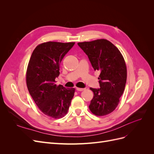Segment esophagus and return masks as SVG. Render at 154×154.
I'll return each instance as SVG.
<instances>
[{"mask_svg":"<svg viewBox=\"0 0 154 154\" xmlns=\"http://www.w3.org/2000/svg\"><path fill=\"white\" fill-rule=\"evenodd\" d=\"M84 89L85 88H76V90L78 91H83Z\"/></svg>","mask_w":154,"mask_h":154,"instance_id":"34e87169","label":"esophagus"}]
</instances>
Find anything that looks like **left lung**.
Instances as JSON below:
<instances>
[{"label": "left lung", "instance_id": "1", "mask_svg": "<svg viewBox=\"0 0 154 154\" xmlns=\"http://www.w3.org/2000/svg\"><path fill=\"white\" fill-rule=\"evenodd\" d=\"M78 45L87 55L94 71L100 72V88H90L94 97L89 109L98 116L109 114L117 107L127 82V67L123 56L114 44L105 39Z\"/></svg>", "mask_w": 154, "mask_h": 154}]
</instances>
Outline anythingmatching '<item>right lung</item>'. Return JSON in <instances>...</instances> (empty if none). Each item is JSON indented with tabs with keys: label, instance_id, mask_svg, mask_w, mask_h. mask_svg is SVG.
Segmentation results:
<instances>
[{
	"label": "right lung",
	"instance_id": "add662e5",
	"mask_svg": "<svg viewBox=\"0 0 154 154\" xmlns=\"http://www.w3.org/2000/svg\"><path fill=\"white\" fill-rule=\"evenodd\" d=\"M74 42H48L36 46L29 60L26 83L30 95L42 112L54 119L67 113L74 94V88L55 84L60 64Z\"/></svg>",
	"mask_w": 154,
	"mask_h": 154
}]
</instances>
